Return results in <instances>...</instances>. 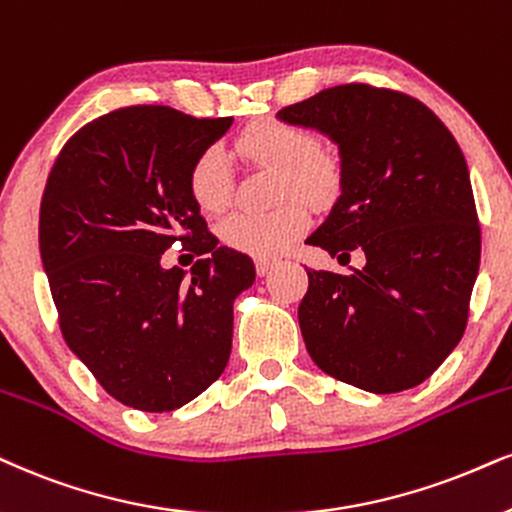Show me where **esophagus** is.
<instances>
[{
	"instance_id": "obj_1",
	"label": "esophagus",
	"mask_w": 512,
	"mask_h": 512,
	"mask_svg": "<svg viewBox=\"0 0 512 512\" xmlns=\"http://www.w3.org/2000/svg\"><path fill=\"white\" fill-rule=\"evenodd\" d=\"M275 266H277L275 258H256V273L261 275V277L268 275Z\"/></svg>"
}]
</instances>
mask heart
I'll return each instance as SVG.
<instances>
[{"instance_id": "obj_1", "label": "heart", "mask_w": 512, "mask_h": 512, "mask_svg": "<svg viewBox=\"0 0 512 512\" xmlns=\"http://www.w3.org/2000/svg\"><path fill=\"white\" fill-rule=\"evenodd\" d=\"M235 147L246 161L275 170V199L282 201L266 213H230L220 220L218 237L227 249L249 256H277L294 242L308 225L306 201L323 206L337 197L342 168L327 149L315 147V137L301 125L258 121L237 137ZM230 168L223 149L206 147L189 168V194L206 213H218L230 201Z\"/></svg>"}]
</instances>
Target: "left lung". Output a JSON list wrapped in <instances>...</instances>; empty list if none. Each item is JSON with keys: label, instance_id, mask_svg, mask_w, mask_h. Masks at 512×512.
Returning a JSON list of instances; mask_svg holds the SVG:
<instances>
[{"label": "left lung", "instance_id": "8db88e82", "mask_svg": "<svg viewBox=\"0 0 512 512\" xmlns=\"http://www.w3.org/2000/svg\"><path fill=\"white\" fill-rule=\"evenodd\" d=\"M339 147L342 194L306 239L351 275L308 270L299 306L320 370L372 394L425 382L468 325L482 235L468 163L456 137L418 99L363 82L277 111Z\"/></svg>", "mask_w": 512, "mask_h": 512}]
</instances>
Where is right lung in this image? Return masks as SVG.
I'll return each instance as SVG.
<instances>
[{
	"label": "right lung",
	"mask_w": 512,
	"mask_h": 512,
	"mask_svg": "<svg viewBox=\"0 0 512 512\" xmlns=\"http://www.w3.org/2000/svg\"><path fill=\"white\" fill-rule=\"evenodd\" d=\"M232 118L128 106L87 123L56 156L40 206V256L68 349L125 406L166 413L197 399L232 351V304L256 280L218 246L189 168ZM175 241L204 259L166 271Z\"/></svg>",
	"instance_id": "1"
}]
</instances>
